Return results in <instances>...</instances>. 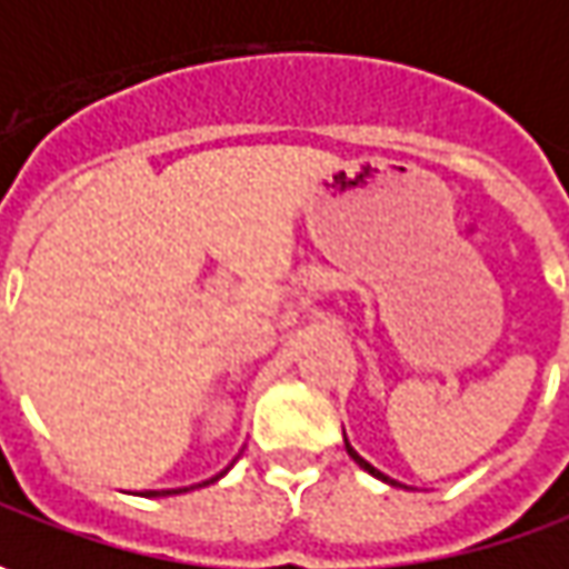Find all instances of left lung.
<instances>
[{
    "mask_svg": "<svg viewBox=\"0 0 569 569\" xmlns=\"http://www.w3.org/2000/svg\"><path fill=\"white\" fill-rule=\"evenodd\" d=\"M347 452H350V458H353V461H357L359 468H366V471H369V475H376V478H382V481H388V478H385L382 471H376V468H372V465H369V461H366V458H359L357 452H353V446H350V442H347Z\"/></svg>",
    "mask_w": 569,
    "mask_h": 569,
    "instance_id": "8db88e82",
    "label": "left lung"
}]
</instances>
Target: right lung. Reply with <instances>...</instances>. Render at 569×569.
<instances>
[{"mask_svg":"<svg viewBox=\"0 0 569 569\" xmlns=\"http://www.w3.org/2000/svg\"><path fill=\"white\" fill-rule=\"evenodd\" d=\"M212 481H216V478H212ZM212 481H207V483H212ZM161 493H181V490H161Z\"/></svg>","mask_w":569,"mask_h":569,"instance_id":"right-lung-1","label":"right lung"}]
</instances>
